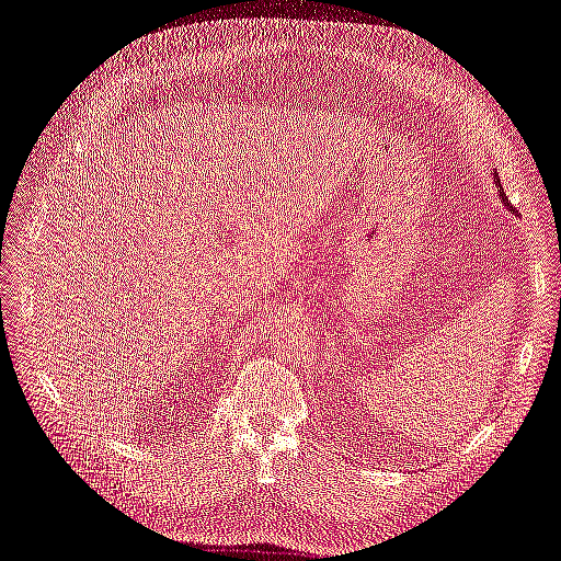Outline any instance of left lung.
<instances>
[{
  "label": "left lung",
  "instance_id": "obj_1",
  "mask_svg": "<svg viewBox=\"0 0 561 561\" xmlns=\"http://www.w3.org/2000/svg\"><path fill=\"white\" fill-rule=\"evenodd\" d=\"M494 180H496V184L501 186V180H499V178H494ZM499 192H501V198H503V203H505V206H507V208H511V210L515 213V208L511 206V203H507V196H505V192H503V186H501V190H499Z\"/></svg>",
  "mask_w": 561,
  "mask_h": 561
}]
</instances>
